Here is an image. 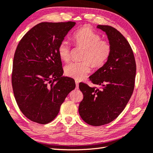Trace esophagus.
Returning a JSON list of instances; mask_svg holds the SVG:
<instances>
[{
	"label": "esophagus",
	"mask_w": 153,
	"mask_h": 153,
	"mask_svg": "<svg viewBox=\"0 0 153 153\" xmlns=\"http://www.w3.org/2000/svg\"><path fill=\"white\" fill-rule=\"evenodd\" d=\"M75 82H76V88H78V87H79V82H78V81H77V80H76V81H75Z\"/></svg>",
	"instance_id": "34e87169"
}]
</instances>
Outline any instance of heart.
Instances as JSON below:
<instances>
[{"label":"heart","instance_id":"b5f03b06","mask_svg":"<svg viewBox=\"0 0 153 153\" xmlns=\"http://www.w3.org/2000/svg\"><path fill=\"white\" fill-rule=\"evenodd\" d=\"M101 36L90 26H85L73 35L72 40L76 47L83 48L82 62H74L65 67L67 76L82 79L89 73L91 64L94 68H100L105 64L111 53V45L108 40L101 39ZM70 45L63 40L59 44L58 52L59 58L65 62L70 59Z\"/></svg>","mask_w":153,"mask_h":153}]
</instances>
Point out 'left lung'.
<instances>
[{"instance_id": "left-lung-1", "label": "left lung", "mask_w": 153, "mask_h": 153, "mask_svg": "<svg viewBox=\"0 0 153 153\" xmlns=\"http://www.w3.org/2000/svg\"><path fill=\"white\" fill-rule=\"evenodd\" d=\"M106 33L111 53L105 64L89 77L101 89L79 83L83 95L79 113L86 123L101 126L113 121L121 114L133 94L136 76V62L129 43L112 26L98 25Z\"/></svg>"}]
</instances>
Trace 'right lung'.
<instances>
[{
	"label": "right lung",
	"instance_id": "right-lung-1",
	"mask_svg": "<svg viewBox=\"0 0 153 153\" xmlns=\"http://www.w3.org/2000/svg\"><path fill=\"white\" fill-rule=\"evenodd\" d=\"M75 22H41L24 36L15 51L12 85L21 111L32 121L46 124L58 115L65 97L76 88L63 77L59 44Z\"/></svg>",
	"mask_w": 153,
	"mask_h": 153
}]
</instances>
